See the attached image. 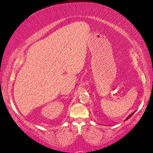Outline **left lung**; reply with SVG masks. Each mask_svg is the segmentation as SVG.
Wrapping results in <instances>:
<instances>
[{
    "label": "left lung",
    "instance_id": "obj_1",
    "mask_svg": "<svg viewBox=\"0 0 153 153\" xmlns=\"http://www.w3.org/2000/svg\"><path fill=\"white\" fill-rule=\"evenodd\" d=\"M134 114V113H132V114H131L130 115H129V116H127V118H126V119H125V120H128V119H129V118H131V116H132V115H133Z\"/></svg>",
    "mask_w": 153,
    "mask_h": 153
}]
</instances>
